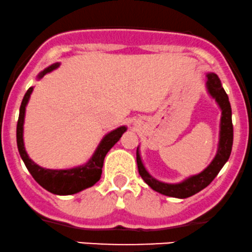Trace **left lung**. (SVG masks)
<instances>
[{"label": "left lung", "instance_id": "left-lung-1", "mask_svg": "<svg viewBox=\"0 0 252 252\" xmlns=\"http://www.w3.org/2000/svg\"><path fill=\"white\" fill-rule=\"evenodd\" d=\"M206 88L210 97L215 99L217 105L222 111L221 123H220L219 147H217L215 158L206 169H203L196 175L189 176V178L185 179L179 183H167L159 181V180L153 178L148 173V170L146 169L144 163H142L139 147L136 148V163H138V170L142 180L153 190L166 195V196L187 198L201 191L216 178V175L220 173V170L222 169V167L224 166L231 154L232 141H234V128H232L231 106L230 102H229L228 94L225 93L224 89L222 88L221 80L217 77V74L213 72L207 74Z\"/></svg>", "mask_w": 252, "mask_h": 252}]
</instances>
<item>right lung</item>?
I'll return each mask as SVG.
<instances>
[{"label": "right lung", "instance_id": "1", "mask_svg": "<svg viewBox=\"0 0 252 252\" xmlns=\"http://www.w3.org/2000/svg\"><path fill=\"white\" fill-rule=\"evenodd\" d=\"M60 66V63H55L39 72L37 79L43 78L46 73L51 72ZM33 88L28 90L24 94L20 107V116H18L17 128H16V139L17 148L20 155L23 160L24 164L29 170L35 181L42 186L48 191L56 195H72L84 190V189L92 187L95 185L101 176V168L104 164V159L107 152L119 141L121 135L127 131L126 126H120L107 133L101 141L99 142L97 150L91 157L88 162L80 164V166L73 167L69 169H46L33 162L28 155L23 141V125L24 117H26V107L30 99V94L32 93Z\"/></svg>", "mask_w": 252, "mask_h": 252}]
</instances>
